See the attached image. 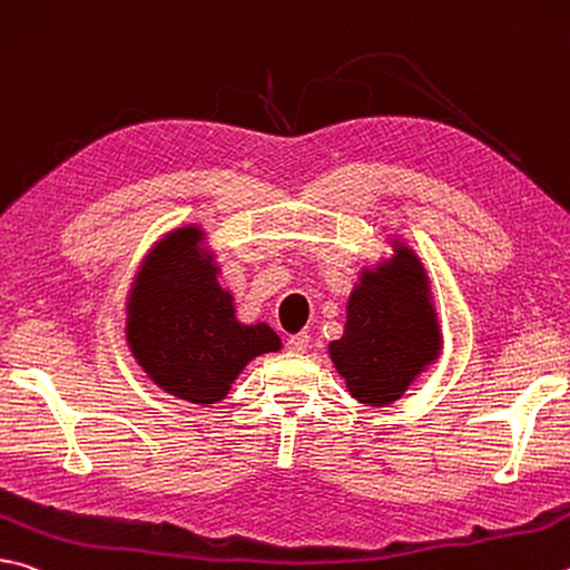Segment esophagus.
Returning <instances> with one entry per match:
<instances>
[{"label": "esophagus", "instance_id": "34e87169", "mask_svg": "<svg viewBox=\"0 0 570 570\" xmlns=\"http://www.w3.org/2000/svg\"><path fill=\"white\" fill-rule=\"evenodd\" d=\"M286 346L288 351H294V354H304V351L308 348V334H294L286 338Z\"/></svg>", "mask_w": 570, "mask_h": 570}]
</instances>
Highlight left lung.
<instances>
[{"mask_svg":"<svg viewBox=\"0 0 570 570\" xmlns=\"http://www.w3.org/2000/svg\"><path fill=\"white\" fill-rule=\"evenodd\" d=\"M393 264L364 268L348 296L344 336L328 356L358 403L389 406L439 358L443 336L429 276L409 246L393 242Z\"/></svg>","mask_w":570,"mask_h":570,"instance_id":"left-lung-1","label":"left lung"}]
</instances>
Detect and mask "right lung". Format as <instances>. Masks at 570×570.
<instances>
[{
	"label": "right lung",
	"instance_id": "obj_1",
	"mask_svg": "<svg viewBox=\"0 0 570 570\" xmlns=\"http://www.w3.org/2000/svg\"><path fill=\"white\" fill-rule=\"evenodd\" d=\"M199 226L174 229L144 258L127 302V341L147 376L171 396L219 403L244 366L282 348L266 324L236 321L234 296Z\"/></svg>",
	"mask_w": 570,
	"mask_h": 570
}]
</instances>
